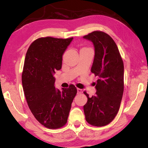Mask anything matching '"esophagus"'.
I'll return each instance as SVG.
<instances>
[{
    "mask_svg": "<svg viewBox=\"0 0 148 148\" xmlns=\"http://www.w3.org/2000/svg\"><path fill=\"white\" fill-rule=\"evenodd\" d=\"M77 93H78V94H81V93H82V92H83L81 89H79V88L77 89Z\"/></svg>",
    "mask_w": 148,
    "mask_h": 148,
    "instance_id": "1",
    "label": "esophagus"
}]
</instances>
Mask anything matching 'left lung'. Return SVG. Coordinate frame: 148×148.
Segmentation results:
<instances>
[{"label": "left lung", "mask_w": 148, "mask_h": 148, "mask_svg": "<svg viewBox=\"0 0 148 148\" xmlns=\"http://www.w3.org/2000/svg\"><path fill=\"white\" fill-rule=\"evenodd\" d=\"M84 38L92 42L95 57L91 72L99 79L95 96L87 97L84 106L86 121L96 127L109 124L119 111L124 89V66L114 40L101 31H94Z\"/></svg>", "instance_id": "1"}]
</instances>
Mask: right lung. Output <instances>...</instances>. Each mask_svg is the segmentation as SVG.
Instances as JSON below:
<instances>
[{
    "mask_svg": "<svg viewBox=\"0 0 148 148\" xmlns=\"http://www.w3.org/2000/svg\"><path fill=\"white\" fill-rule=\"evenodd\" d=\"M73 38H40L26 53L22 85L30 110L39 123L48 129L66 123L72 102L77 93L74 85L56 89L54 74L61 69L62 56Z\"/></svg>",
    "mask_w": 148,
    "mask_h": 148,
    "instance_id": "obj_1",
    "label": "right lung"
}]
</instances>
